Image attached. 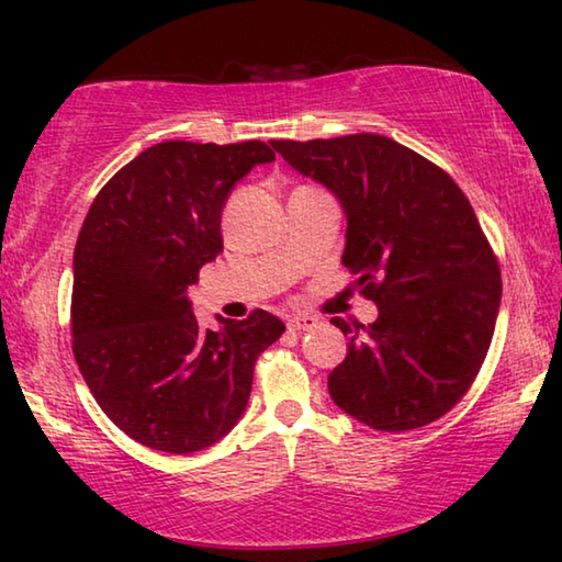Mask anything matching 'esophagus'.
Returning a JSON list of instances; mask_svg holds the SVG:
<instances>
[{
    "instance_id": "1",
    "label": "esophagus",
    "mask_w": 562,
    "mask_h": 562,
    "mask_svg": "<svg viewBox=\"0 0 562 562\" xmlns=\"http://www.w3.org/2000/svg\"><path fill=\"white\" fill-rule=\"evenodd\" d=\"M317 325H319V319L312 317V315H294V317L288 319V327L294 329V331H310V329H315Z\"/></svg>"
}]
</instances>
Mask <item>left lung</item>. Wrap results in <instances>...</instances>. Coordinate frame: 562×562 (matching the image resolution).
<instances>
[{"instance_id":"obj_1","label":"left lung","mask_w":562,"mask_h":562,"mask_svg":"<svg viewBox=\"0 0 562 562\" xmlns=\"http://www.w3.org/2000/svg\"><path fill=\"white\" fill-rule=\"evenodd\" d=\"M297 173L325 186L347 217L341 262L376 302L372 325H331L347 357L327 389L376 431L441 418L488 355L501 270L469 198L431 160L376 133L270 140Z\"/></svg>"}]
</instances>
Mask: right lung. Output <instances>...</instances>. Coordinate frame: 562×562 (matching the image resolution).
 Masks as SVG:
<instances>
[{
    "instance_id": "right-lung-1",
    "label": "right lung",
    "mask_w": 562,
    "mask_h": 562,
    "mask_svg": "<svg viewBox=\"0 0 562 562\" xmlns=\"http://www.w3.org/2000/svg\"><path fill=\"white\" fill-rule=\"evenodd\" d=\"M262 140H164L123 166L89 207L74 250L71 335L83 382L133 441L168 453L213 446L240 422L252 367L284 325L255 310L201 329L188 288L223 250L221 215Z\"/></svg>"
}]
</instances>
